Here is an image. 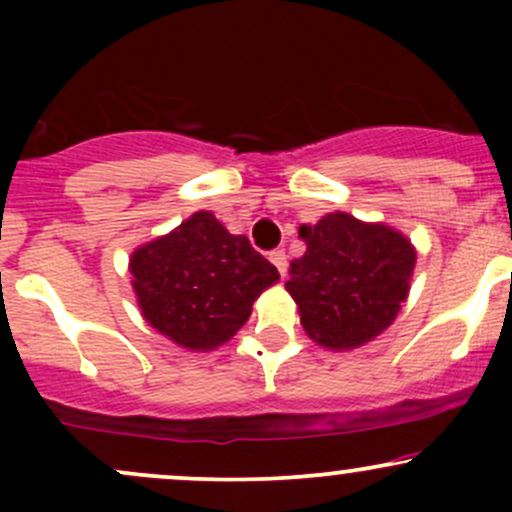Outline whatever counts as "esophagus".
Returning a JSON list of instances; mask_svg holds the SVG:
<instances>
[{"label": "esophagus", "mask_w": 512, "mask_h": 512, "mask_svg": "<svg viewBox=\"0 0 512 512\" xmlns=\"http://www.w3.org/2000/svg\"><path fill=\"white\" fill-rule=\"evenodd\" d=\"M269 262H272L274 267L279 269V274H281V276L286 274V264H289V262H286V250L276 248V250L269 252Z\"/></svg>", "instance_id": "esophagus-1"}]
</instances>
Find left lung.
<instances>
[{"instance_id": "8db88e82", "label": "left lung", "mask_w": 512, "mask_h": 512, "mask_svg": "<svg viewBox=\"0 0 512 512\" xmlns=\"http://www.w3.org/2000/svg\"><path fill=\"white\" fill-rule=\"evenodd\" d=\"M305 252L291 262L286 289L310 339L356 349L387 330L407 301L416 252L402 233L344 211L301 226Z\"/></svg>"}]
</instances>
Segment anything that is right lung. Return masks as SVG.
<instances>
[{"instance_id": "1", "label": "right lung", "mask_w": 512, "mask_h": 512, "mask_svg": "<svg viewBox=\"0 0 512 512\" xmlns=\"http://www.w3.org/2000/svg\"><path fill=\"white\" fill-rule=\"evenodd\" d=\"M139 308L151 327L185 349L209 351L248 322L252 303L279 279L245 236H231L209 211L129 260Z\"/></svg>"}]
</instances>
